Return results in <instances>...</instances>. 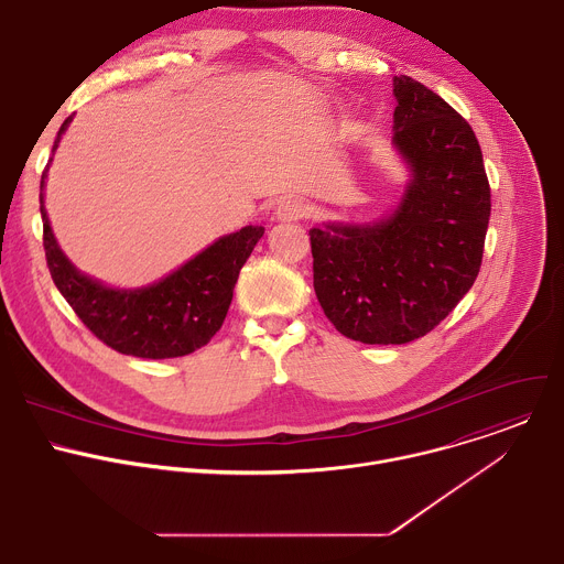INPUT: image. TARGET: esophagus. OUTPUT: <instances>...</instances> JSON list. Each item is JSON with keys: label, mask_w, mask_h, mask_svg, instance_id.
Masks as SVG:
<instances>
[{"label": "esophagus", "mask_w": 564, "mask_h": 564, "mask_svg": "<svg viewBox=\"0 0 564 564\" xmlns=\"http://www.w3.org/2000/svg\"><path fill=\"white\" fill-rule=\"evenodd\" d=\"M276 220L281 223H292V220H301L305 216V205L299 198H283L276 205Z\"/></svg>", "instance_id": "1"}]
</instances>
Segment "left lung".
I'll list each match as a JSON object with an SVG mask.
<instances>
[{
    "label": "left lung",
    "mask_w": 564,
    "mask_h": 564,
    "mask_svg": "<svg viewBox=\"0 0 564 564\" xmlns=\"http://www.w3.org/2000/svg\"><path fill=\"white\" fill-rule=\"evenodd\" d=\"M392 142L411 183L392 216L310 229L314 292L361 344H409L453 312L477 279L491 187L470 124L409 75L392 79Z\"/></svg>",
    "instance_id": "8db88e82"
}]
</instances>
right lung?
I'll return each instance as SVG.
<instances>
[{"label":"right lung","mask_w":564,"mask_h":564,"mask_svg":"<svg viewBox=\"0 0 564 564\" xmlns=\"http://www.w3.org/2000/svg\"><path fill=\"white\" fill-rule=\"evenodd\" d=\"M70 118L62 122L53 151ZM40 212L46 265L59 294L102 344L142 359L185 357L209 344L223 326L238 272L265 231L261 225H248L218 238L163 281L140 290H113L79 274L62 254L48 225L44 194H40Z\"/></svg>","instance_id":"obj_1"}]
</instances>
